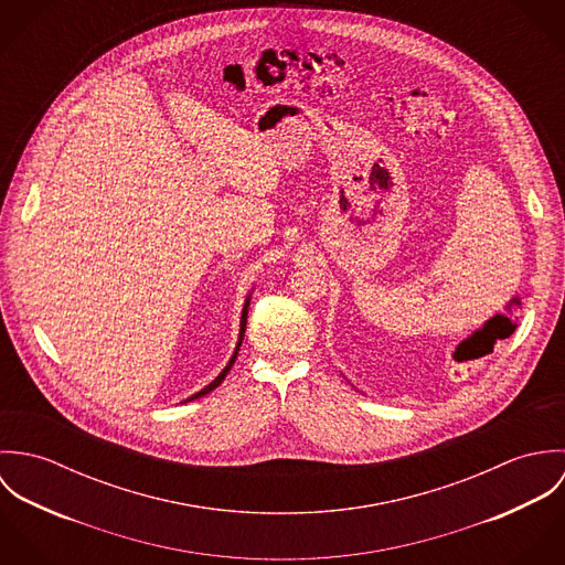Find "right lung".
Returning <instances> with one entry per match:
<instances>
[{"label":"right lung","instance_id":"1","mask_svg":"<svg viewBox=\"0 0 565 565\" xmlns=\"http://www.w3.org/2000/svg\"><path fill=\"white\" fill-rule=\"evenodd\" d=\"M252 291H254V287H252ZM252 291L247 294V298H245V305H243L242 311V323H239V339H237V345H235V352H233V356H231V361L226 363V367L220 372V376L215 379V381H211L204 390H200L198 394H193V396H189L184 403H191V401H195V398H202V396H206V394H211L215 387H220L222 385V381L226 379V374L231 372V367L235 365V361H237V354H239V348H242L243 343V334H245V323H247V309H249V300H252Z\"/></svg>","mask_w":565,"mask_h":565}]
</instances>
